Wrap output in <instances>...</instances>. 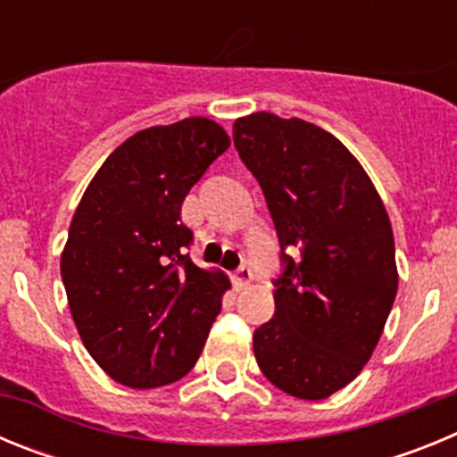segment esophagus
Returning a JSON list of instances; mask_svg holds the SVG:
<instances>
[{"label":"esophagus","instance_id":"34e87169","mask_svg":"<svg viewBox=\"0 0 457 457\" xmlns=\"http://www.w3.org/2000/svg\"><path fill=\"white\" fill-rule=\"evenodd\" d=\"M253 278V272L249 265H240V268L236 270V286L237 288H245V286H249V281Z\"/></svg>","mask_w":457,"mask_h":457}]
</instances>
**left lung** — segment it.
<instances>
[{"label": "left lung", "mask_w": 457, "mask_h": 457, "mask_svg": "<svg viewBox=\"0 0 457 457\" xmlns=\"http://www.w3.org/2000/svg\"><path fill=\"white\" fill-rule=\"evenodd\" d=\"M233 144L263 189L284 263L253 354L274 386L322 401L361 373L394 306L389 215L357 157L318 125L256 112L233 123Z\"/></svg>", "instance_id": "1"}]
</instances>
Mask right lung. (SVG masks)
Here are the masks:
<instances>
[{"label": "right lung", "mask_w": 457, "mask_h": 457, "mask_svg": "<svg viewBox=\"0 0 457 457\" xmlns=\"http://www.w3.org/2000/svg\"><path fill=\"white\" fill-rule=\"evenodd\" d=\"M228 146L201 116L146 128L104 160L72 215L62 253L72 320L120 385H171L204 350L231 281L192 263L180 208Z\"/></svg>", "instance_id": "add662e5"}]
</instances>
